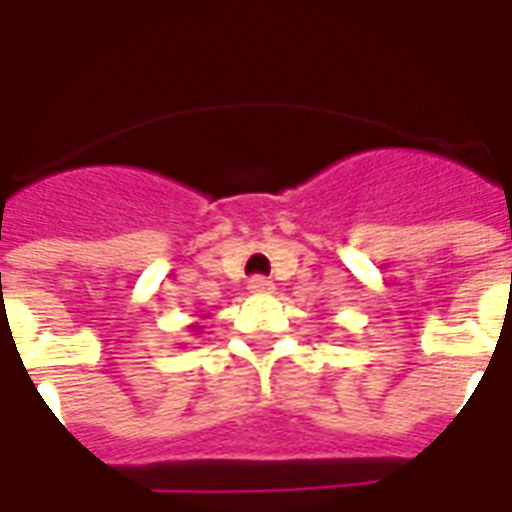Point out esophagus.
<instances>
[{
	"instance_id": "obj_1",
	"label": "esophagus",
	"mask_w": 512,
	"mask_h": 512,
	"mask_svg": "<svg viewBox=\"0 0 512 512\" xmlns=\"http://www.w3.org/2000/svg\"><path fill=\"white\" fill-rule=\"evenodd\" d=\"M274 290V282L268 279V276H252L249 279V293H271Z\"/></svg>"
}]
</instances>
